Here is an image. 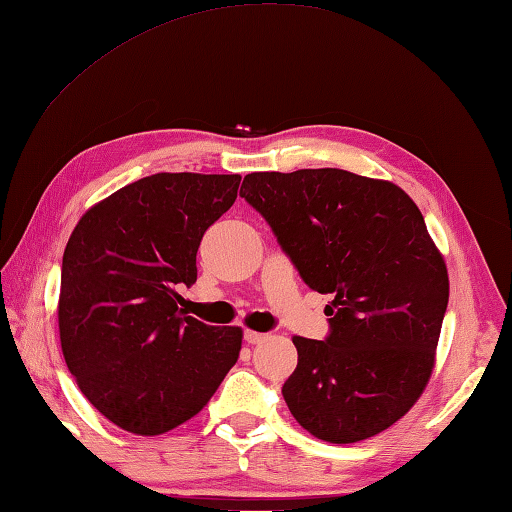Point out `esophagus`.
Masks as SVG:
<instances>
[{"mask_svg":"<svg viewBox=\"0 0 512 512\" xmlns=\"http://www.w3.org/2000/svg\"><path fill=\"white\" fill-rule=\"evenodd\" d=\"M244 340H246L248 344H259V342L268 340V334H261V331H251V329H246V331H244Z\"/></svg>","mask_w":512,"mask_h":512,"instance_id":"34e87169","label":"esophagus"}]
</instances>
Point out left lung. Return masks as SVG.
<instances>
[{
    "mask_svg": "<svg viewBox=\"0 0 512 512\" xmlns=\"http://www.w3.org/2000/svg\"><path fill=\"white\" fill-rule=\"evenodd\" d=\"M240 196L270 224L301 279L334 301L329 336H294L283 384L292 417L347 445L388 430L430 382L449 301L443 255L401 187L338 168L253 172Z\"/></svg>",
    "mask_w": 512,
    "mask_h": 512,
    "instance_id": "1",
    "label": "left lung"
}]
</instances>
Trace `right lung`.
I'll return each instance as SVG.
<instances>
[{"label":"right lung","instance_id":"right-lung-1","mask_svg":"<svg viewBox=\"0 0 512 512\" xmlns=\"http://www.w3.org/2000/svg\"><path fill=\"white\" fill-rule=\"evenodd\" d=\"M240 174L159 172L93 205L63 255L58 331L91 406L126 432L174 430L240 358L242 329L187 316L202 235L237 198Z\"/></svg>","mask_w":512,"mask_h":512}]
</instances>
